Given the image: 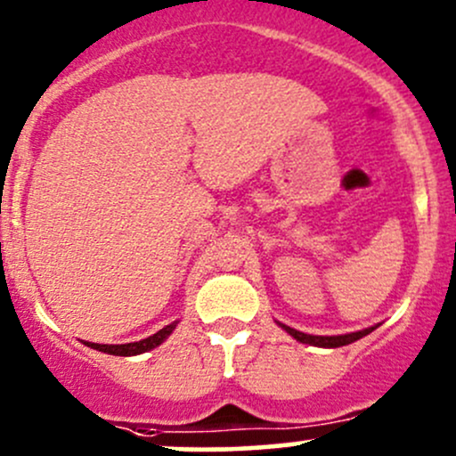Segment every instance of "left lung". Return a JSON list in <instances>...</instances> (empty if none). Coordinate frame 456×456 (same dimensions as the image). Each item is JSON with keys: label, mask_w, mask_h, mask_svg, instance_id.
I'll return each instance as SVG.
<instances>
[{"label": "left lung", "mask_w": 456, "mask_h": 456, "mask_svg": "<svg viewBox=\"0 0 456 456\" xmlns=\"http://www.w3.org/2000/svg\"><path fill=\"white\" fill-rule=\"evenodd\" d=\"M277 324L283 329L285 333L292 335V338L297 339V342H301V344H312V346H320V348H339V346H346V344L357 342V339H362L363 335L372 333L374 329L379 327V324H374V327L363 329V331L344 333V335H309V333L297 331V329L288 327V324H283V322H277Z\"/></svg>", "instance_id": "8db88e82"}]
</instances>
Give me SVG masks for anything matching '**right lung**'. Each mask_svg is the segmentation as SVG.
Listing matches in <instances>:
<instances>
[{
  "instance_id": "1",
  "label": "right lung",
  "mask_w": 456,
  "mask_h": 456,
  "mask_svg": "<svg viewBox=\"0 0 456 456\" xmlns=\"http://www.w3.org/2000/svg\"><path fill=\"white\" fill-rule=\"evenodd\" d=\"M175 327H177V322L167 324V327L159 329L158 333L149 335V338L140 339V342H129V344H94V342H84V344H86V346H90V348H94V350H102V353L117 354V357H134V354H142V353H147V350L158 348L159 344H162L164 339H167L168 335L175 331Z\"/></svg>"
}]
</instances>
